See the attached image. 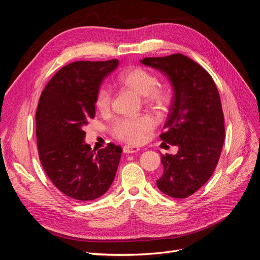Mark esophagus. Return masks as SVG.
<instances>
[{
    "label": "esophagus",
    "instance_id": "34e87169",
    "mask_svg": "<svg viewBox=\"0 0 260 260\" xmlns=\"http://www.w3.org/2000/svg\"><path fill=\"white\" fill-rule=\"evenodd\" d=\"M140 151V148L138 146H130V145H125L123 146V153L125 154H135Z\"/></svg>",
    "mask_w": 260,
    "mask_h": 260
}]
</instances>
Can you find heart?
<instances>
[{
	"label": "heart",
	"mask_w": 260,
	"mask_h": 260,
	"mask_svg": "<svg viewBox=\"0 0 260 260\" xmlns=\"http://www.w3.org/2000/svg\"><path fill=\"white\" fill-rule=\"evenodd\" d=\"M118 81L123 86L142 95L144 103L155 109H160L167 102V94L156 88L157 78L147 70L136 67L122 72ZM112 92L107 86H101L95 95V106L101 113H106L111 108ZM155 127V120L148 115L135 117H121L116 119L111 131L114 138L128 144H140Z\"/></svg>",
	"instance_id": "b5f03b06"
}]
</instances>
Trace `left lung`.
Here are the masks:
<instances>
[{"label":"left lung","instance_id":"left-lung-1","mask_svg":"<svg viewBox=\"0 0 260 260\" xmlns=\"http://www.w3.org/2000/svg\"><path fill=\"white\" fill-rule=\"evenodd\" d=\"M140 62L166 76L174 92L160 140L179 151L161 155L157 187L170 198L185 199L207 182L222 151L224 121L217 86L205 69L182 54Z\"/></svg>","mask_w":260,"mask_h":260}]
</instances>
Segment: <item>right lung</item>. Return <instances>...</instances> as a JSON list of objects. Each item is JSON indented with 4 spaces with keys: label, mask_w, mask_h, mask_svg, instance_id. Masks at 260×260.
Segmentation results:
<instances>
[{
    "label": "right lung",
    "mask_w": 260,
    "mask_h": 260,
    "mask_svg": "<svg viewBox=\"0 0 260 260\" xmlns=\"http://www.w3.org/2000/svg\"><path fill=\"white\" fill-rule=\"evenodd\" d=\"M119 60L75 61L54 75L36 114L42 167L60 192L77 201L104 195L115 179L122 149L109 143L92 149L83 128L95 116V95Z\"/></svg>",
    "instance_id": "1"
}]
</instances>
